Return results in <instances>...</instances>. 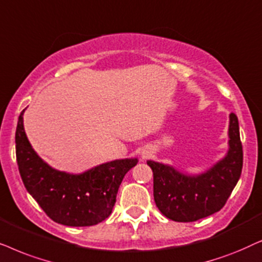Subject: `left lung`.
<instances>
[{
    "label": "left lung",
    "mask_w": 262,
    "mask_h": 262,
    "mask_svg": "<svg viewBox=\"0 0 262 262\" xmlns=\"http://www.w3.org/2000/svg\"><path fill=\"white\" fill-rule=\"evenodd\" d=\"M229 151L206 172L184 175L170 165L148 160L157 207L175 222H195L221 211L238 182L243 166L237 116L230 114Z\"/></svg>",
    "instance_id": "1"
}]
</instances>
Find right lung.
Wrapping results in <instances>:
<instances>
[{"label": "right lung", "mask_w": 262, "mask_h": 262, "mask_svg": "<svg viewBox=\"0 0 262 262\" xmlns=\"http://www.w3.org/2000/svg\"><path fill=\"white\" fill-rule=\"evenodd\" d=\"M25 111V110H24ZM24 111L16 125V162L24 186L49 218L67 226H91L113 212L120 184L137 158L117 159L73 175L52 169L39 158L24 129Z\"/></svg>", "instance_id": "obj_1"}]
</instances>
